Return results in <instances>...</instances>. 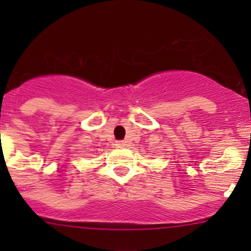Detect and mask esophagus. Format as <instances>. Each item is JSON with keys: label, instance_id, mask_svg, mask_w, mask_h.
<instances>
[{"label": "esophagus", "instance_id": "obj_1", "mask_svg": "<svg viewBox=\"0 0 251 251\" xmlns=\"http://www.w3.org/2000/svg\"><path fill=\"white\" fill-rule=\"evenodd\" d=\"M115 146L118 147V148H125L126 143H125V142H124V141H119V142H116Z\"/></svg>", "mask_w": 251, "mask_h": 251}]
</instances>
